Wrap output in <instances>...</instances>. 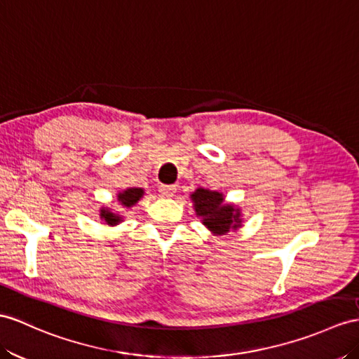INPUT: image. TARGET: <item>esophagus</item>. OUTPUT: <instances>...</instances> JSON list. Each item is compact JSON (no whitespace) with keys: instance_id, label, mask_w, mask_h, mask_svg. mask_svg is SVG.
Masks as SVG:
<instances>
[{"instance_id":"esophagus-1","label":"esophagus","mask_w":359,"mask_h":359,"mask_svg":"<svg viewBox=\"0 0 359 359\" xmlns=\"http://www.w3.org/2000/svg\"><path fill=\"white\" fill-rule=\"evenodd\" d=\"M177 191V186H160V194L164 198H172Z\"/></svg>"}]
</instances>
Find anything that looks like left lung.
<instances>
[{"mask_svg":"<svg viewBox=\"0 0 359 359\" xmlns=\"http://www.w3.org/2000/svg\"><path fill=\"white\" fill-rule=\"evenodd\" d=\"M190 198L196 215L213 234L221 236L230 230H238L242 225L241 210L233 204H224V196L219 191L196 189Z\"/></svg>","mask_w":359,"mask_h":359,"instance_id":"8db88e82","label":"left lung"}]
</instances>
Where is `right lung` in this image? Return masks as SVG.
Returning <instances> with one entry per match:
<instances>
[{
  "instance_id": "obj_1",
  "label": "right lung",
  "mask_w": 359,
  "mask_h": 359,
  "mask_svg": "<svg viewBox=\"0 0 359 359\" xmlns=\"http://www.w3.org/2000/svg\"><path fill=\"white\" fill-rule=\"evenodd\" d=\"M144 195V190L140 189V187H130V189H126L123 191H120V194L117 195V199L118 203L126 207V208H130L133 205H135L140 198H142ZM100 217L102 219L107 222L108 225H117L120 224L121 221H123V217H121V215L118 213H112L109 208H102L100 210Z\"/></svg>"
}]
</instances>
